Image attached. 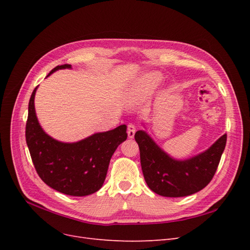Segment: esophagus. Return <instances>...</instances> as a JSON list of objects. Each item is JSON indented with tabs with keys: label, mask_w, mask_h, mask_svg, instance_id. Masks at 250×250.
Returning a JSON list of instances; mask_svg holds the SVG:
<instances>
[{
	"label": "esophagus",
	"mask_w": 250,
	"mask_h": 250,
	"mask_svg": "<svg viewBox=\"0 0 250 250\" xmlns=\"http://www.w3.org/2000/svg\"><path fill=\"white\" fill-rule=\"evenodd\" d=\"M135 130H137V127H135L134 124L132 123H129L127 126V133H128V138L129 139H132L134 137V133H135Z\"/></svg>",
	"instance_id": "1"
}]
</instances>
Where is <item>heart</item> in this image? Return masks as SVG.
<instances>
[{
  "instance_id": "obj_1",
  "label": "heart",
  "mask_w": 250,
  "mask_h": 250,
  "mask_svg": "<svg viewBox=\"0 0 250 250\" xmlns=\"http://www.w3.org/2000/svg\"><path fill=\"white\" fill-rule=\"evenodd\" d=\"M158 83V78L155 76H147L146 78H144L137 88V96L139 98H146L149 96L151 93H152L153 88Z\"/></svg>"
}]
</instances>
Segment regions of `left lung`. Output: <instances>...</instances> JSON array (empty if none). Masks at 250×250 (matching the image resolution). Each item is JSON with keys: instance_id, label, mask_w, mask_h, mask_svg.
<instances>
[{"instance_id": "obj_1", "label": "left lung", "mask_w": 250, "mask_h": 250, "mask_svg": "<svg viewBox=\"0 0 250 250\" xmlns=\"http://www.w3.org/2000/svg\"><path fill=\"white\" fill-rule=\"evenodd\" d=\"M223 134L204 152L185 161L174 160L144 131L135 132L146 184L164 197H184L197 193L213 179L226 145Z\"/></svg>"}]
</instances>
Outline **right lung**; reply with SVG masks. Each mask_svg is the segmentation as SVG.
I'll return each mask as SVG.
<instances>
[{"label":"right lung","instance_id":"1","mask_svg":"<svg viewBox=\"0 0 250 250\" xmlns=\"http://www.w3.org/2000/svg\"><path fill=\"white\" fill-rule=\"evenodd\" d=\"M62 69H71V64L57 65L48 76ZM36 89L37 86L29 101L26 142L39 176L44 184L65 195L87 196L100 190L113 152L127 139L126 125L76 143L58 142L42 130L36 118Z\"/></svg>","mask_w":250,"mask_h":250}]
</instances>
